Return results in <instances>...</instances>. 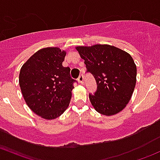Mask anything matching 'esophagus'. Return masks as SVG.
<instances>
[{
    "instance_id": "obj_1",
    "label": "esophagus",
    "mask_w": 160,
    "mask_h": 160,
    "mask_svg": "<svg viewBox=\"0 0 160 160\" xmlns=\"http://www.w3.org/2000/svg\"><path fill=\"white\" fill-rule=\"evenodd\" d=\"M83 79H84V78H83V76L81 74V75L79 76V77H78V81L80 82V83H83Z\"/></svg>"
}]
</instances>
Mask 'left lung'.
Here are the masks:
<instances>
[{
  "mask_svg": "<svg viewBox=\"0 0 160 160\" xmlns=\"http://www.w3.org/2000/svg\"><path fill=\"white\" fill-rule=\"evenodd\" d=\"M84 59L87 72L94 77L98 87L90 101L104 115L120 112L129 102L136 83V66L126 52L109 45L76 48Z\"/></svg>",
  "mask_w": 160,
  "mask_h": 160,
  "instance_id": "1",
  "label": "left lung"
}]
</instances>
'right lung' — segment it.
<instances>
[{
    "instance_id": "right-lung-1",
    "label": "right lung",
    "mask_w": 160,
    "mask_h": 160,
    "mask_svg": "<svg viewBox=\"0 0 160 160\" xmlns=\"http://www.w3.org/2000/svg\"><path fill=\"white\" fill-rule=\"evenodd\" d=\"M66 52L49 47L38 50L22 66L19 85L25 102L35 114L54 119L68 108L73 83L70 67H62Z\"/></svg>"
}]
</instances>
